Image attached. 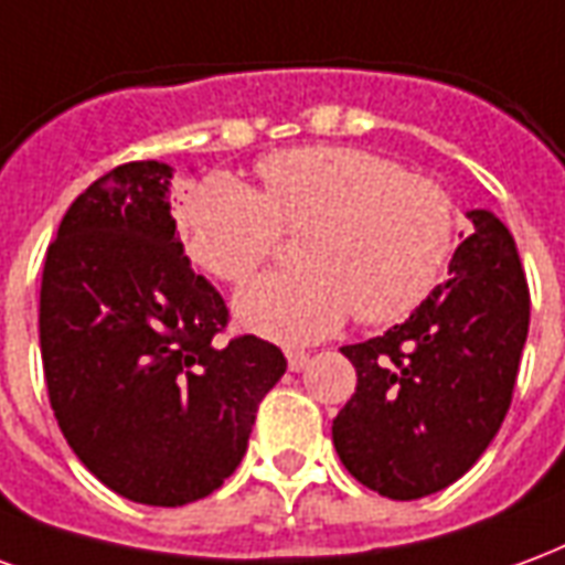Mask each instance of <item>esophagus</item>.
<instances>
[{
	"mask_svg": "<svg viewBox=\"0 0 565 565\" xmlns=\"http://www.w3.org/2000/svg\"><path fill=\"white\" fill-rule=\"evenodd\" d=\"M286 358H288V370H295V373L310 364V352H300V349H288Z\"/></svg>",
	"mask_w": 565,
	"mask_h": 565,
	"instance_id": "1",
	"label": "esophagus"
}]
</instances>
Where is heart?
Masks as SVG:
<instances>
[{
    "label": "heart",
    "mask_w": 565,
    "mask_h": 565,
    "mask_svg": "<svg viewBox=\"0 0 565 565\" xmlns=\"http://www.w3.org/2000/svg\"><path fill=\"white\" fill-rule=\"evenodd\" d=\"M262 192L207 177L186 204L189 253L207 274L243 286L303 234L300 270L258 279L237 298L246 331L307 343L355 312L385 324L436 288L455 249V198L434 177L355 147H298L258 162Z\"/></svg>",
    "instance_id": "heart-1"
}]
</instances>
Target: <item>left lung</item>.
<instances>
[{
	"label": "left lung",
	"mask_w": 565,
	"mask_h": 565,
	"mask_svg": "<svg viewBox=\"0 0 565 565\" xmlns=\"http://www.w3.org/2000/svg\"><path fill=\"white\" fill-rule=\"evenodd\" d=\"M451 277L382 337L343 345L358 373L333 448L364 488L418 500L467 472L500 430L530 328V288L509 228L469 210Z\"/></svg>",
	"instance_id": "obj_1"
}]
</instances>
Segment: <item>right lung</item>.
Wrapping results in <instances>:
<instances>
[{
    "mask_svg": "<svg viewBox=\"0 0 565 565\" xmlns=\"http://www.w3.org/2000/svg\"><path fill=\"white\" fill-rule=\"evenodd\" d=\"M171 177L129 162L74 198L39 303L47 397L72 451L119 497L164 509L222 488L286 373L267 340H216L228 307L183 255Z\"/></svg>",
    "mask_w": 565,
    "mask_h": 565,
    "instance_id": "add662e5",
    "label": "right lung"
}]
</instances>
